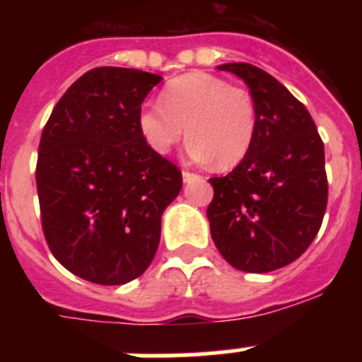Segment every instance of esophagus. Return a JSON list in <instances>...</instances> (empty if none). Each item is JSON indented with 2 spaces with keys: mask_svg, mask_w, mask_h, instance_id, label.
Masks as SVG:
<instances>
[{
  "mask_svg": "<svg viewBox=\"0 0 362 362\" xmlns=\"http://www.w3.org/2000/svg\"><path fill=\"white\" fill-rule=\"evenodd\" d=\"M197 177H199V175L194 174V172L183 170V181H185V183H190V181H194V179H197Z\"/></svg>",
  "mask_w": 362,
  "mask_h": 362,
  "instance_id": "esophagus-1",
  "label": "esophagus"
}]
</instances>
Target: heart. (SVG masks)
<instances>
[{
  "mask_svg": "<svg viewBox=\"0 0 362 362\" xmlns=\"http://www.w3.org/2000/svg\"><path fill=\"white\" fill-rule=\"evenodd\" d=\"M137 127L146 145L161 156L179 145L187 130L192 159L232 168L254 145L257 114L245 88L212 74L188 72L166 83L161 103H143Z\"/></svg>",
  "mask_w": 362,
  "mask_h": 362,
  "instance_id": "obj_1",
  "label": "heart"
}]
</instances>
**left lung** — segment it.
<instances>
[{
    "mask_svg": "<svg viewBox=\"0 0 362 362\" xmlns=\"http://www.w3.org/2000/svg\"><path fill=\"white\" fill-rule=\"evenodd\" d=\"M243 79L257 114L254 145L225 177H210V233L233 268L264 274L293 263L321 228L328 203L325 145L310 112L250 63L217 66Z\"/></svg>",
    "mask_w": 362,
    "mask_h": 362,
    "instance_id": "left-lung-1",
    "label": "left lung"
}]
</instances>
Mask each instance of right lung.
Instances as JSON below:
<instances>
[{
    "instance_id": "add662e5",
    "label": "right lung",
    "mask_w": 362,
    "mask_h": 362,
    "mask_svg": "<svg viewBox=\"0 0 362 362\" xmlns=\"http://www.w3.org/2000/svg\"><path fill=\"white\" fill-rule=\"evenodd\" d=\"M161 76L92 69L62 95L41 134L36 165L41 226L54 257L95 284H124L150 267L161 216L181 170L137 127Z\"/></svg>"
}]
</instances>
